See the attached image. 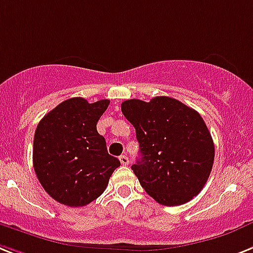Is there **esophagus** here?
Masks as SVG:
<instances>
[{
	"label": "esophagus",
	"instance_id": "esophagus-1",
	"mask_svg": "<svg viewBox=\"0 0 253 253\" xmlns=\"http://www.w3.org/2000/svg\"><path fill=\"white\" fill-rule=\"evenodd\" d=\"M120 161H121V163H122L123 166H127V165L130 163V159H128V157H127V156H121Z\"/></svg>",
	"mask_w": 253,
	"mask_h": 253
}]
</instances>
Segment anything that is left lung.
<instances>
[{
  "instance_id": "obj_1",
  "label": "left lung",
  "mask_w": 253,
  "mask_h": 253,
  "mask_svg": "<svg viewBox=\"0 0 253 253\" xmlns=\"http://www.w3.org/2000/svg\"><path fill=\"white\" fill-rule=\"evenodd\" d=\"M123 116L135 127L141 158L132 165L140 185L163 206H180L209 180L215 145L197 110L169 96L123 101Z\"/></svg>"
}]
</instances>
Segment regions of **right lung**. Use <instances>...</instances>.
Segmentation results:
<instances>
[{"label": "right lung", "instance_id": "add662e5", "mask_svg": "<svg viewBox=\"0 0 253 253\" xmlns=\"http://www.w3.org/2000/svg\"><path fill=\"white\" fill-rule=\"evenodd\" d=\"M109 100L72 97L40 121L33 140V167L50 197L81 207L100 197L120 159L107 150L96 123Z\"/></svg>", "mask_w": 253, "mask_h": 253}]
</instances>
